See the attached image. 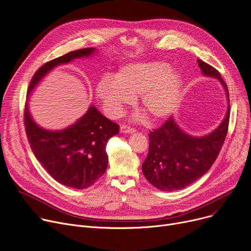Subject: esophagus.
<instances>
[{
	"instance_id": "esophagus-1",
	"label": "esophagus",
	"mask_w": 251,
	"mask_h": 251,
	"mask_svg": "<svg viewBox=\"0 0 251 251\" xmlns=\"http://www.w3.org/2000/svg\"><path fill=\"white\" fill-rule=\"evenodd\" d=\"M121 132L124 133V134H132V133H135L136 129L132 126H126V125H123L121 126Z\"/></svg>"
}]
</instances>
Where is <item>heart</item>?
Here are the masks:
<instances>
[{
	"instance_id": "heart-1",
	"label": "heart",
	"mask_w": 251,
	"mask_h": 251,
	"mask_svg": "<svg viewBox=\"0 0 251 251\" xmlns=\"http://www.w3.org/2000/svg\"><path fill=\"white\" fill-rule=\"evenodd\" d=\"M183 77L165 62L134 63L123 66L110 77L102 78L98 98L111 116L122 115L125 107L139 96V105L150 121L170 115L180 100Z\"/></svg>"
}]
</instances>
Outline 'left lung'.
<instances>
[{
  "label": "left lung",
  "instance_id": "left-lung-1",
  "mask_svg": "<svg viewBox=\"0 0 251 251\" xmlns=\"http://www.w3.org/2000/svg\"><path fill=\"white\" fill-rule=\"evenodd\" d=\"M202 74L218 78L229 91L219 71L204 61L197 60ZM230 121L229 107L222 124L204 137L189 136L170 116L149 136V152L142 164V171L150 184L161 191L181 190L203 176L216 161L223 147Z\"/></svg>",
  "mask_w": 251,
  "mask_h": 251
}]
</instances>
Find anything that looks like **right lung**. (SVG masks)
<instances>
[{"mask_svg":"<svg viewBox=\"0 0 251 251\" xmlns=\"http://www.w3.org/2000/svg\"><path fill=\"white\" fill-rule=\"evenodd\" d=\"M95 48L69 52L42 65L33 75L28 94L55 66L68 63L75 58L90 56ZM25 126L29 146L43 168L60 184L86 189L102 176L108 165L106 144L117 135L119 126L91 106L87 113L71 126L52 132L40 127L25 107Z\"/></svg>","mask_w":251,"mask_h":251,"instance_id":"obj_1","label":"right lung"}]
</instances>
